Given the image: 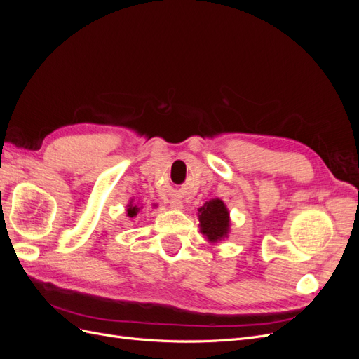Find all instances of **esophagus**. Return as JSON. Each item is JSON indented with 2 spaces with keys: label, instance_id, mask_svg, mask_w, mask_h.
Segmentation results:
<instances>
[{
  "label": "esophagus",
  "instance_id": "esophagus-1",
  "mask_svg": "<svg viewBox=\"0 0 359 359\" xmlns=\"http://www.w3.org/2000/svg\"><path fill=\"white\" fill-rule=\"evenodd\" d=\"M170 206H172L173 210H182L184 205H182V202L180 199H172L170 201Z\"/></svg>",
  "mask_w": 359,
  "mask_h": 359
}]
</instances>
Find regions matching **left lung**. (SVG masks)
Instances as JSON below:
<instances>
[{"label": "left lung", "mask_w": 359, "mask_h": 359, "mask_svg": "<svg viewBox=\"0 0 359 359\" xmlns=\"http://www.w3.org/2000/svg\"><path fill=\"white\" fill-rule=\"evenodd\" d=\"M201 232L210 243H219L229 235V211L222 199H211L198 208Z\"/></svg>", "instance_id": "left-lung-1"}]
</instances>
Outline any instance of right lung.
I'll return each mask as SVG.
<instances>
[{
    "mask_svg": "<svg viewBox=\"0 0 359 359\" xmlns=\"http://www.w3.org/2000/svg\"><path fill=\"white\" fill-rule=\"evenodd\" d=\"M140 210H142V205L133 203V199H132V201H130V203L127 205V215L128 217H136Z\"/></svg>",
    "mask_w": 359,
    "mask_h": 359,
    "instance_id": "1",
    "label": "right lung"
}]
</instances>
